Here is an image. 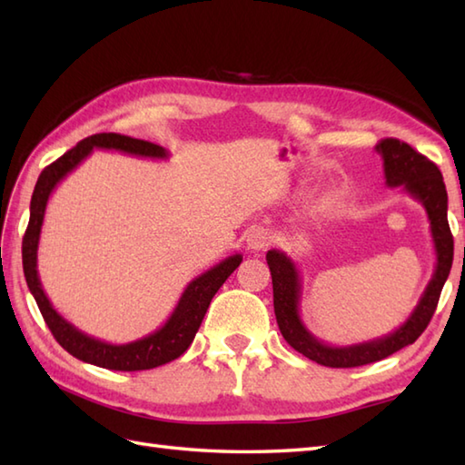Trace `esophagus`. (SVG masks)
<instances>
[{
  "label": "esophagus",
  "instance_id": "esophagus-1",
  "mask_svg": "<svg viewBox=\"0 0 465 465\" xmlns=\"http://www.w3.org/2000/svg\"><path fill=\"white\" fill-rule=\"evenodd\" d=\"M272 233L268 230H263V227H255V230H252L248 233V248L252 252H262L268 248V245L272 243Z\"/></svg>",
  "mask_w": 465,
  "mask_h": 465
}]
</instances>
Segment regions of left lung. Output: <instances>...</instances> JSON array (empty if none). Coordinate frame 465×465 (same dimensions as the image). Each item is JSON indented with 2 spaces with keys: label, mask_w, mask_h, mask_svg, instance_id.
<instances>
[{
  "label": "left lung",
  "mask_w": 465,
  "mask_h": 465,
  "mask_svg": "<svg viewBox=\"0 0 465 465\" xmlns=\"http://www.w3.org/2000/svg\"><path fill=\"white\" fill-rule=\"evenodd\" d=\"M375 152L383 160L385 183L390 187H400L401 192L410 193L413 200L426 207L433 248H436V270H433L418 305L398 330L363 343L328 345L315 338L300 318L302 278L293 260L280 250H270L265 253L273 283V312L283 340L295 351L303 353L315 363L325 365V368H358V365L388 358L416 341L428 328L431 315L438 308L441 288L451 270L453 238L448 223V192L438 165L430 162L426 155L418 153L411 145L393 140V137L381 140L375 145Z\"/></svg>",
  "instance_id": "left-lung-1"
}]
</instances>
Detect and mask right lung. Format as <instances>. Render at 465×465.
<instances>
[{
  "label": "right lung",
  "instance_id": "1",
  "mask_svg": "<svg viewBox=\"0 0 465 465\" xmlns=\"http://www.w3.org/2000/svg\"><path fill=\"white\" fill-rule=\"evenodd\" d=\"M94 150H115L122 153H130L137 157H155V160H163L167 152L162 145L135 140L130 135L122 134H95L85 137L72 150L65 152L59 160L39 173L35 190L32 195V205H29V223L24 235L22 243V258H24V273L27 288L37 302V308L42 312L47 328L52 330L54 338L62 345L65 351H69L74 358L82 360L85 363L100 365V368L115 370V371H140V370H152L157 365H163L190 348L197 330H200L203 315L210 308V302L217 290L222 288L223 282L230 278L233 270L242 263V253L230 255L223 262L213 265L212 270L197 275L195 280L187 283L180 302H177L175 310L170 318L162 325L160 330L145 335L142 340H135L130 343H107L92 335L77 330L74 323H69L55 312L52 302L42 288L37 273V245H39V233H42L45 205L49 195L57 187V183L64 177L74 172L87 155Z\"/></svg>",
  "mask_w": 465,
  "mask_h": 465
}]
</instances>
